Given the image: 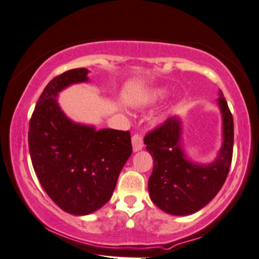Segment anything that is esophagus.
<instances>
[{"mask_svg":"<svg viewBox=\"0 0 259 259\" xmlns=\"http://www.w3.org/2000/svg\"><path fill=\"white\" fill-rule=\"evenodd\" d=\"M132 143H133V150L134 152H139L143 148V139L142 136L139 135V134H135L132 139Z\"/></svg>","mask_w":259,"mask_h":259,"instance_id":"esophagus-1","label":"esophagus"}]
</instances>
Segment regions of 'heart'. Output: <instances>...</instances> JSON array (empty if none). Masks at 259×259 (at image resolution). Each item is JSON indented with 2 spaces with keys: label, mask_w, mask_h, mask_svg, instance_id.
<instances>
[{
  "label": "heart",
  "mask_w": 259,
  "mask_h": 259,
  "mask_svg": "<svg viewBox=\"0 0 259 259\" xmlns=\"http://www.w3.org/2000/svg\"><path fill=\"white\" fill-rule=\"evenodd\" d=\"M165 94H166L165 90H158V91H155V92H154V93H153L152 100H158V99H161V98L165 97Z\"/></svg>",
  "instance_id": "b5f03b06"
}]
</instances>
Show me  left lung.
<instances>
[{
    "instance_id": "1",
    "label": "left lung",
    "mask_w": 259,
    "mask_h": 259,
    "mask_svg": "<svg viewBox=\"0 0 259 259\" xmlns=\"http://www.w3.org/2000/svg\"><path fill=\"white\" fill-rule=\"evenodd\" d=\"M218 105L222 118V142L214 161L196 162L183 146V122L173 116L145 137L154 161L148 181L149 197L156 207L176 217L201 210L217 196L227 178L233 153V118L224 94Z\"/></svg>"
}]
</instances>
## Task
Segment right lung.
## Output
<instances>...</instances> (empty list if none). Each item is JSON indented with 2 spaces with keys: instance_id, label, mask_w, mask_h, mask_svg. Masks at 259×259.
<instances>
[{
  "instance_id": "add662e5",
  "label": "right lung",
  "mask_w": 259,
  "mask_h": 259,
  "mask_svg": "<svg viewBox=\"0 0 259 259\" xmlns=\"http://www.w3.org/2000/svg\"><path fill=\"white\" fill-rule=\"evenodd\" d=\"M86 68L52 78L39 97L29 120L28 147L39 182L61 209L83 217L111 198L117 179L133 153L129 132L97 130L63 112L58 94L90 81Z\"/></svg>"
}]
</instances>
